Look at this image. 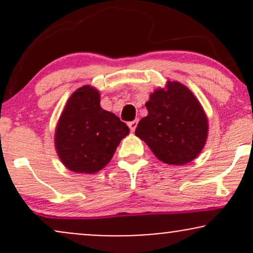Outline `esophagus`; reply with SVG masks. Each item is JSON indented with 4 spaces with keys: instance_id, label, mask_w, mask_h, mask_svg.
Listing matches in <instances>:
<instances>
[{
    "instance_id": "obj_1",
    "label": "esophagus",
    "mask_w": 253,
    "mask_h": 253,
    "mask_svg": "<svg viewBox=\"0 0 253 253\" xmlns=\"http://www.w3.org/2000/svg\"><path fill=\"white\" fill-rule=\"evenodd\" d=\"M136 126H138V120H134V121H130V123H128V127L129 129L132 130V132H134Z\"/></svg>"
}]
</instances>
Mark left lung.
Segmentation results:
<instances>
[{"instance_id":"left-lung-1","label":"left lung","mask_w":253,"mask_h":253,"mask_svg":"<svg viewBox=\"0 0 253 253\" xmlns=\"http://www.w3.org/2000/svg\"><path fill=\"white\" fill-rule=\"evenodd\" d=\"M147 115L139 121L135 135L153 155L169 165L190 163L201 153L208 138V118L184 84L168 81L151 92Z\"/></svg>"}]
</instances>
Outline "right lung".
Segmentation results:
<instances>
[{"label": "right lung", "instance_id": "right-lung-1", "mask_svg": "<svg viewBox=\"0 0 253 253\" xmlns=\"http://www.w3.org/2000/svg\"><path fill=\"white\" fill-rule=\"evenodd\" d=\"M100 91L91 85L78 88L64 107L54 147L64 167L77 173H95L113 158L129 128L117 115L101 108Z\"/></svg>", "mask_w": 253, "mask_h": 253}]
</instances>
